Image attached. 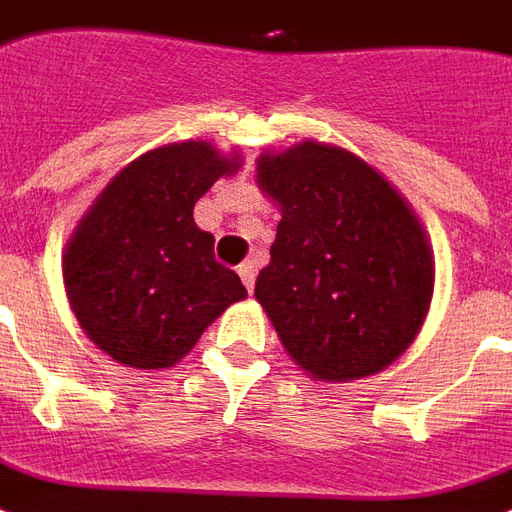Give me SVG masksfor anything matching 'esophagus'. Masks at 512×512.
Wrapping results in <instances>:
<instances>
[{"label":"esophagus","instance_id":"obj_1","mask_svg":"<svg viewBox=\"0 0 512 512\" xmlns=\"http://www.w3.org/2000/svg\"><path fill=\"white\" fill-rule=\"evenodd\" d=\"M240 280H243V285L248 288V293H253V285H256V267L253 264H240Z\"/></svg>","mask_w":512,"mask_h":512}]
</instances>
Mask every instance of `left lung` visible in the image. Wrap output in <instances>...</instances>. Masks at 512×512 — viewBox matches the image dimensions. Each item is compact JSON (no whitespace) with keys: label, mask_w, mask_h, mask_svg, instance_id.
<instances>
[{"label":"left lung","mask_w":512,"mask_h":512,"mask_svg":"<svg viewBox=\"0 0 512 512\" xmlns=\"http://www.w3.org/2000/svg\"><path fill=\"white\" fill-rule=\"evenodd\" d=\"M259 184L283 221L256 299L288 355L323 382L390 366L433 296L417 216L374 168L318 141L261 154Z\"/></svg>","instance_id":"obj_1"}]
</instances>
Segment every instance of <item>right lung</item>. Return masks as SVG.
<instances>
[{
  "mask_svg": "<svg viewBox=\"0 0 512 512\" xmlns=\"http://www.w3.org/2000/svg\"><path fill=\"white\" fill-rule=\"evenodd\" d=\"M205 141L141 154L95 200L63 256L79 326L106 355L133 368H168L202 331L245 299L240 277L216 261L194 202L229 170Z\"/></svg>",
  "mask_w": 512,
  "mask_h": 512,
  "instance_id": "1",
  "label": "right lung"
}]
</instances>
